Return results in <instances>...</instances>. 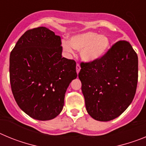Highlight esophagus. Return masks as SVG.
I'll list each match as a JSON object with an SVG mask.
<instances>
[{
    "label": "esophagus",
    "instance_id": "obj_1",
    "mask_svg": "<svg viewBox=\"0 0 146 146\" xmlns=\"http://www.w3.org/2000/svg\"><path fill=\"white\" fill-rule=\"evenodd\" d=\"M80 66L79 65V64H77V66H76V70H77V74H78V73H79L80 72Z\"/></svg>",
    "mask_w": 146,
    "mask_h": 146
}]
</instances>
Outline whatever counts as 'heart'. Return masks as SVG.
<instances>
[{
  "mask_svg": "<svg viewBox=\"0 0 146 146\" xmlns=\"http://www.w3.org/2000/svg\"><path fill=\"white\" fill-rule=\"evenodd\" d=\"M110 47V39L105 35L88 31L72 36L69 42H63L64 50L69 55H74V50H81V58L85 62H94L102 58Z\"/></svg>",
  "mask_w": 146,
  "mask_h": 146,
  "instance_id": "1",
  "label": "heart"
}]
</instances>
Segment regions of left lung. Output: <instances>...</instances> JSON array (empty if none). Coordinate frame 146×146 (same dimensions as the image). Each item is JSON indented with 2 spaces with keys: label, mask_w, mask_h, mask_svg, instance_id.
Returning a JSON list of instances; mask_svg holds the SVG:
<instances>
[{
  "label": "left lung",
  "mask_w": 146,
  "mask_h": 146,
  "mask_svg": "<svg viewBox=\"0 0 146 146\" xmlns=\"http://www.w3.org/2000/svg\"><path fill=\"white\" fill-rule=\"evenodd\" d=\"M80 66L88 113L99 121L122 114L135 97L138 79V58L129 42L118 41L102 58Z\"/></svg>",
  "instance_id": "1"
}]
</instances>
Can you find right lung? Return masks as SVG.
<instances>
[{
  "label": "right lung",
  "mask_w": 146,
  "mask_h": 146,
  "mask_svg": "<svg viewBox=\"0 0 146 146\" xmlns=\"http://www.w3.org/2000/svg\"><path fill=\"white\" fill-rule=\"evenodd\" d=\"M77 76L76 62L62 57L60 37L45 27L27 31L10 54L13 96L34 119L48 121L60 114L67 88Z\"/></svg>",
  "instance_id": "add662e5"
}]
</instances>
